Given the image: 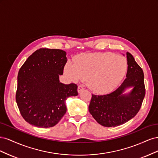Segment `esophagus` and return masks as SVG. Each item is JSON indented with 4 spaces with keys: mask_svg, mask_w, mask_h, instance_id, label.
Returning a JSON list of instances; mask_svg holds the SVG:
<instances>
[{
    "mask_svg": "<svg viewBox=\"0 0 158 158\" xmlns=\"http://www.w3.org/2000/svg\"><path fill=\"white\" fill-rule=\"evenodd\" d=\"M84 85H78V92L80 94V93H81L82 92V91H84Z\"/></svg>",
    "mask_w": 158,
    "mask_h": 158,
    "instance_id": "obj_1",
    "label": "esophagus"
}]
</instances>
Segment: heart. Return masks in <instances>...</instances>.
<instances>
[{"label":"heart","mask_w":158,"mask_h":158,"mask_svg":"<svg viewBox=\"0 0 158 158\" xmlns=\"http://www.w3.org/2000/svg\"><path fill=\"white\" fill-rule=\"evenodd\" d=\"M127 70L125 58L111 52L78 56L76 64L68 62L64 72L74 81L87 80L90 89L99 94L111 92L121 82Z\"/></svg>","instance_id":"obj_1"}]
</instances>
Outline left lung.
<instances>
[{
    "instance_id": "obj_1",
    "label": "left lung",
    "mask_w": 158,
    "mask_h": 158,
    "mask_svg": "<svg viewBox=\"0 0 158 158\" xmlns=\"http://www.w3.org/2000/svg\"><path fill=\"white\" fill-rule=\"evenodd\" d=\"M128 69L126 79L113 92L92 95L89 111L100 125L111 127L123 125L139 111L145 96L144 73L130 52H127ZM128 88L131 90L125 94Z\"/></svg>"
}]
</instances>
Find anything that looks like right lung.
<instances>
[{"label":"right lung","mask_w":158,"mask_h":158,"mask_svg":"<svg viewBox=\"0 0 158 158\" xmlns=\"http://www.w3.org/2000/svg\"><path fill=\"white\" fill-rule=\"evenodd\" d=\"M66 62L64 51L40 49L19 70L16 100L22 117L30 125L54 127L66 112V100L78 95L77 85L60 82Z\"/></svg>","instance_id":"obj_1"}]
</instances>
